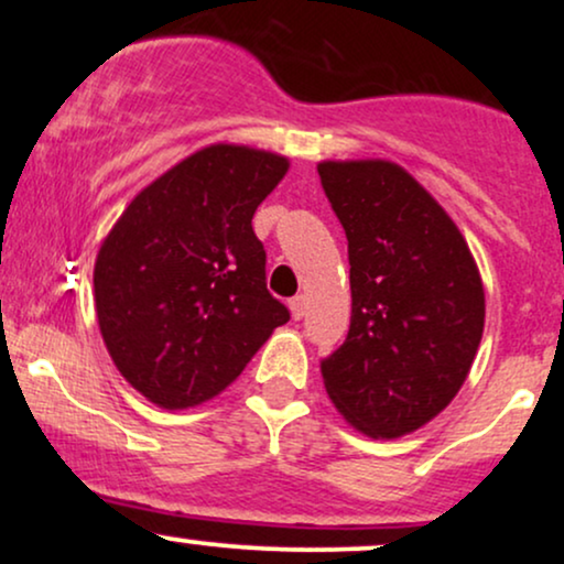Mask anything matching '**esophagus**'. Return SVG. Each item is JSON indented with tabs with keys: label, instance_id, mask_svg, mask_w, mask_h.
<instances>
[{
	"label": "esophagus",
	"instance_id": "obj_1",
	"mask_svg": "<svg viewBox=\"0 0 564 564\" xmlns=\"http://www.w3.org/2000/svg\"><path fill=\"white\" fill-rule=\"evenodd\" d=\"M289 310H291V318L300 321L302 315H304V310H307V300H304L302 294H300V296H294V300L289 302Z\"/></svg>",
	"mask_w": 564,
	"mask_h": 564
}]
</instances>
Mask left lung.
<instances>
[{
  "instance_id": "8db88e82",
  "label": "left lung",
  "mask_w": 564,
  "mask_h": 564,
  "mask_svg": "<svg viewBox=\"0 0 564 564\" xmlns=\"http://www.w3.org/2000/svg\"><path fill=\"white\" fill-rule=\"evenodd\" d=\"M318 174L347 232L352 291L323 384L366 437H403L469 377L485 326L480 270L448 212L394 161H321Z\"/></svg>"
}]
</instances>
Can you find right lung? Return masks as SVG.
<instances>
[{
  "instance_id": "right-lung-1",
  "label": "right lung",
  "mask_w": 564,
  "mask_h": 564,
  "mask_svg": "<svg viewBox=\"0 0 564 564\" xmlns=\"http://www.w3.org/2000/svg\"><path fill=\"white\" fill-rule=\"evenodd\" d=\"M286 172V156L215 142L142 187L102 238V341L121 377L159 408L217 398L289 321L251 228Z\"/></svg>"
}]
</instances>
